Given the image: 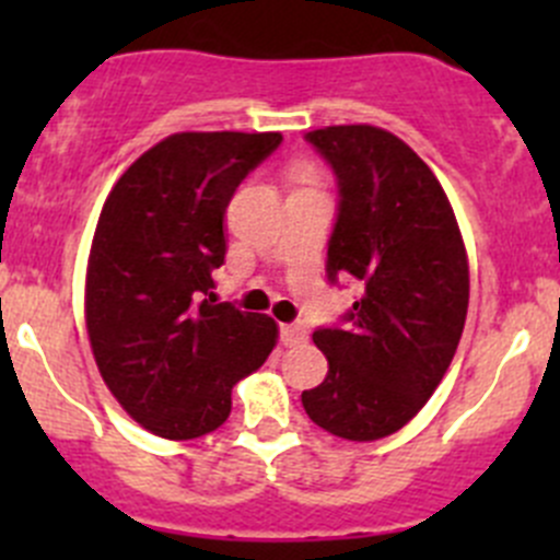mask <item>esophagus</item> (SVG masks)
Listing matches in <instances>:
<instances>
[{
  "label": "esophagus",
  "instance_id": "34e87169",
  "mask_svg": "<svg viewBox=\"0 0 560 560\" xmlns=\"http://www.w3.org/2000/svg\"><path fill=\"white\" fill-rule=\"evenodd\" d=\"M279 338H281V343H284V347H298V343L306 341L308 332H306V327H301V325H281L279 327Z\"/></svg>",
  "mask_w": 560,
  "mask_h": 560
}]
</instances>
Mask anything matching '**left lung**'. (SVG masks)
<instances>
[{
  "label": "left lung",
  "instance_id": "obj_1",
  "mask_svg": "<svg viewBox=\"0 0 560 560\" xmlns=\"http://www.w3.org/2000/svg\"><path fill=\"white\" fill-rule=\"evenodd\" d=\"M306 140L338 184L327 279L354 281L360 298L343 327L314 330L327 376L301 400L332 436L374 442L404 428L453 363L468 308L466 248L442 184L404 140L369 124Z\"/></svg>",
  "mask_w": 560,
  "mask_h": 560
}]
</instances>
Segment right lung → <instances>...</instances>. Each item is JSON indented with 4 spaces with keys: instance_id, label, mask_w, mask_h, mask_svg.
<instances>
[{
    "instance_id": "add662e5",
    "label": "right lung",
    "mask_w": 560,
    "mask_h": 560,
    "mask_svg": "<svg viewBox=\"0 0 560 560\" xmlns=\"http://www.w3.org/2000/svg\"><path fill=\"white\" fill-rule=\"evenodd\" d=\"M279 132H178L116 180L86 270V327L107 389L162 439L217 431L235 382L276 347V322L217 303L224 213Z\"/></svg>"
}]
</instances>
